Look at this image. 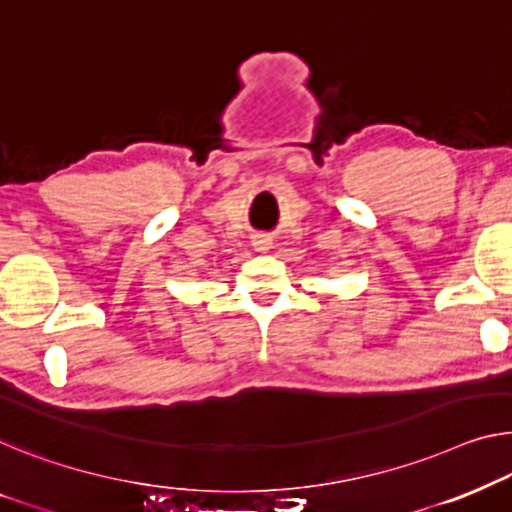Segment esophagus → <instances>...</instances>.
I'll use <instances>...</instances> for the list:
<instances>
[{
    "label": "esophagus",
    "mask_w": 512,
    "mask_h": 512,
    "mask_svg": "<svg viewBox=\"0 0 512 512\" xmlns=\"http://www.w3.org/2000/svg\"><path fill=\"white\" fill-rule=\"evenodd\" d=\"M253 246H255L257 253H266V250L271 248V239H269V236L259 234V236H255V239H253Z\"/></svg>",
    "instance_id": "obj_1"
}]
</instances>
